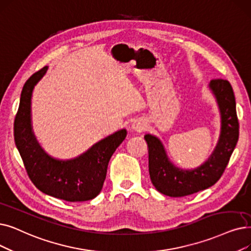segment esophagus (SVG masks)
<instances>
[{"instance_id":"obj_1","label":"esophagus","mask_w":251,"mask_h":251,"mask_svg":"<svg viewBox=\"0 0 251 251\" xmlns=\"http://www.w3.org/2000/svg\"><path fill=\"white\" fill-rule=\"evenodd\" d=\"M146 127H147V125L143 121V120H135V121L132 123V129L135 130V131H137V132L144 131Z\"/></svg>"}]
</instances>
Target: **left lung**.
<instances>
[{
  "mask_svg": "<svg viewBox=\"0 0 251 251\" xmlns=\"http://www.w3.org/2000/svg\"><path fill=\"white\" fill-rule=\"evenodd\" d=\"M209 88L216 97L222 115L219 144L210 158L193 170H182L169 162L161 141L145 136L149 149V172L157 191L169 197H183L209 188L221 178L239 138V121L232 86L227 80L213 79Z\"/></svg>",
  "mask_w": 251,
  "mask_h": 251,
  "instance_id": "obj_1",
  "label": "left lung"
}]
</instances>
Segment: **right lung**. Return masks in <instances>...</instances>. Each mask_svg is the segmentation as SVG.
<instances>
[{
    "instance_id": "obj_1",
    "label": "right lung",
    "mask_w": 251,
    "mask_h": 251,
    "mask_svg": "<svg viewBox=\"0 0 251 251\" xmlns=\"http://www.w3.org/2000/svg\"><path fill=\"white\" fill-rule=\"evenodd\" d=\"M48 67L36 72L25 82L14 120V140L26 173L41 192L69 202L91 200L102 189L108 161L126 137L122 129L92 146L80 157L59 161L42 150L31 131L30 100L35 85Z\"/></svg>"
}]
</instances>
